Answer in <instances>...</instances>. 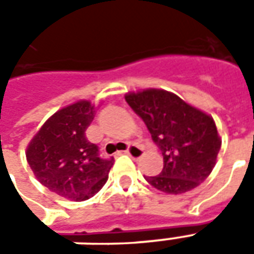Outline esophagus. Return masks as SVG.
I'll return each instance as SVG.
<instances>
[{"instance_id":"1","label":"esophagus","mask_w":254,"mask_h":254,"mask_svg":"<svg viewBox=\"0 0 254 254\" xmlns=\"http://www.w3.org/2000/svg\"><path fill=\"white\" fill-rule=\"evenodd\" d=\"M125 154H127L129 156H132L133 159H138L143 156V149L140 148L138 145H134V144H130L127 149L125 151Z\"/></svg>"}]
</instances>
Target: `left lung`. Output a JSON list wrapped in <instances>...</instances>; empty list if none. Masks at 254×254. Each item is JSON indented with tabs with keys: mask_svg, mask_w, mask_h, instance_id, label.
<instances>
[{
	"mask_svg": "<svg viewBox=\"0 0 254 254\" xmlns=\"http://www.w3.org/2000/svg\"><path fill=\"white\" fill-rule=\"evenodd\" d=\"M125 100L163 155V170L145 177L148 184L169 194H181L205 181L222 145L212 118L163 89L127 94Z\"/></svg>",
	"mask_w": 254,
	"mask_h": 254,
	"instance_id": "1",
	"label": "left lung"
}]
</instances>
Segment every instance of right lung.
<instances>
[{
	"mask_svg": "<svg viewBox=\"0 0 254 254\" xmlns=\"http://www.w3.org/2000/svg\"><path fill=\"white\" fill-rule=\"evenodd\" d=\"M94 117L88 100L64 107L45 122L27 148V160L38 181L73 201L98 193L114 163L111 156H100L98 145L85 137Z\"/></svg>",
	"mask_w": 254,
	"mask_h": 254,
	"instance_id": "1",
	"label": "right lung"
}]
</instances>
